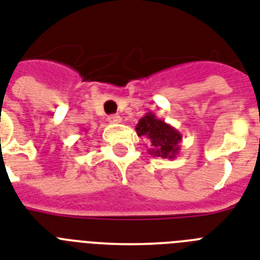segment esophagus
<instances>
[{"label":"esophagus","mask_w":260,"mask_h":260,"mask_svg":"<svg viewBox=\"0 0 260 260\" xmlns=\"http://www.w3.org/2000/svg\"><path fill=\"white\" fill-rule=\"evenodd\" d=\"M121 116H118V114H110L108 117V121L112 122V124H118V122H121Z\"/></svg>","instance_id":"obj_1"}]
</instances>
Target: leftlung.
I'll use <instances>...</instances> for the list:
<instances>
[{
  "label": "left lung",
  "mask_w": 260,
  "mask_h": 260,
  "mask_svg": "<svg viewBox=\"0 0 260 260\" xmlns=\"http://www.w3.org/2000/svg\"><path fill=\"white\" fill-rule=\"evenodd\" d=\"M136 134L138 136L148 139L151 146L148 152L154 156L175 159L179 154V143L182 142L181 132L156 117L152 112H148L139 120Z\"/></svg>",
  "instance_id": "left-lung-1"
}]
</instances>
